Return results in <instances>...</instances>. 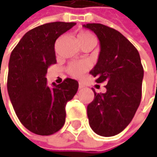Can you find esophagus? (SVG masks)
<instances>
[{
  "label": "esophagus",
  "mask_w": 157,
  "mask_h": 157,
  "mask_svg": "<svg viewBox=\"0 0 157 157\" xmlns=\"http://www.w3.org/2000/svg\"><path fill=\"white\" fill-rule=\"evenodd\" d=\"M83 88H84V86L82 85L81 83H79V85H78V89H79V90H81V89H83Z\"/></svg>",
  "instance_id": "1"
}]
</instances>
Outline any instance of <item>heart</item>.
I'll return each mask as SVG.
<instances>
[{"mask_svg":"<svg viewBox=\"0 0 157 157\" xmlns=\"http://www.w3.org/2000/svg\"><path fill=\"white\" fill-rule=\"evenodd\" d=\"M77 39L80 46L86 44L96 43V38L93 34L87 30H81L77 34ZM89 68V65L86 62H75L71 63L67 68V71L70 75L74 78H80Z\"/></svg>","mask_w":157,"mask_h":157,"instance_id":"b5f03b06","label":"heart"}]
</instances>
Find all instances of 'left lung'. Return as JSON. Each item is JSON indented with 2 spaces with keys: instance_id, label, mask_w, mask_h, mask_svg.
I'll return each instance as SVG.
<instances>
[{
  "instance_id": "obj_1",
  "label": "left lung",
  "mask_w": 157,
  "mask_h": 157,
  "mask_svg": "<svg viewBox=\"0 0 157 157\" xmlns=\"http://www.w3.org/2000/svg\"><path fill=\"white\" fill-rule=\"evenodd\" d=\"M100 40V52L90 73L97 83L105 82L106 92L97 94L87 105L90 127L101 136L123 131L134 118L142 99L143 67L136 48L114 29L87 23Z\"/></svg>"
}]
</instances>
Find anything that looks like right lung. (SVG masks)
<instances>
[{
    "label": "right lung",
    "instance_id": "right-lung-1",
    "mask_svg": "<svg viewBox=\"0 0 157 157\" xmlns=\"http://www.w3.org/2000/svg\"><path fill=\"white\" fill-rule=\"evenodd\" d=\"M75 22L55 21L30 29L11 52L8 93L21 123L39 136H51L65 122V105L78 91V83L66 78L47 85L48 67L57 63L55 42Z\"/></svg>",
    "mask_w": 157,
    "mask_h": 157
}]
</instances>
